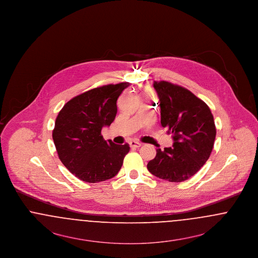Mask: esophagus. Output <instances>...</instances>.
I'll return each mask as SVG.
<instances>
[{
	"label": "esophagus",
	"instance_id": "obj_1",
	"mask_svg": "<svg viewBox=\"0 0 258 258\" xmlns=\"http://www.w3.org/2000/svg\"><path fill=\"white\" fill-rule=\"evenodd\" d=\"M130 146H131V148H133V149L139 148L141 146V143H139V142H137V141H131V142H130Z\"/></svg>",
	"mask_w": 258,
	"mask_h": 258
}]
</instances>
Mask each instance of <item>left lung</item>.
Segmentation results:
<instances>
[{"label": "left lung", "mask_w": 258, "mask_h": 258, "mask_svg": "<svg viewBox=\"0 0 258 258\" xmlns=\"http://www.w3.org/2000/svg\"><path fill=\"white\" fill-rule=\"evenodd\" d=\"M160 99V124L172 135V147L157 149L149 171L169 182L194 176L208 160L216 138V125L208 105L184 87L155 81Z\"/></svg>", "instance_id": "left-lung-1"}]
</instances>
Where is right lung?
<instances>
[{"instance_id":"obj_1","label":"right lung","mask_w":258,"mask_h":258,"mask_svg":"<svg viewBox=\"0 0 258 258\" xmlns=\"http://www.w3.org/2000/svg\"><path fill=\"white\" fill-rule=\"evenodd\" d=\"M128 82L98 87L68 101L59 112L52 137L59 159L75 177L98 183L116 176L128 153L127 143L104 140L101 128L117 114V99Z\"/></svg>"}]
</instances>
